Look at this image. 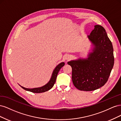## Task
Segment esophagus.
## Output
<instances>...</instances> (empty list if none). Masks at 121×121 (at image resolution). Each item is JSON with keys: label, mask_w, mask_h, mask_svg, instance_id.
I'll return each mask as SVG.
<instances>
[{"label": "esophagus", "mask_w": 121, "mask_h": 121, "mask_svg": "<svg viewBox=\"0 0 121 121\" xmlns=\"http://www.w3.org/2000/svg\"><path fill=\"white\" fill-rule=\"evenodd\" d=\"M64 58H65V60H68L71 58V56H70V55H69V54H66V55H65V56Z\"/></svg>", "instance_id": "esophagus-1"}]
</instances>
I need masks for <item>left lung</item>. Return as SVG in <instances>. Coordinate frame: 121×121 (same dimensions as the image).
<instances>
[{
    "mask_svg": "<svg viewBox=\"0 0 121 121\" xmlns=\"http://www.w3.org/2000/svg\"><path fill=\"white\" fill-rule=\"evenodd\" d=\"M89 39L95 46L86 60L69 61L72 68V78L76 88L81 91H93L107 82L114 65L112 42L104 28L95 25Z\"/></svg>",
    "mask_w": 121,
    "mask_h": 121,
    "instance_id": "obj_1",
    "label": "left lung"
}]
</instances>
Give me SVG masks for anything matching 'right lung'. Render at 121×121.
<instances>
[{"label": "right lung", "mask_w": 121, "mask_h": 121, "mask_svg": "<svg viewBox=\"0 0 121 121\" xmlns=\"http://www.w3.org/2000/svg\"><path fill=\"white\" fill-rule=\"evenodd\" d=\"M65 65L64 63H61L60 64L58 65H57V66L54 69V71L53 72V73L52 74V78H51L50 81L49 82L46 84L45 85L41 87H39V88H33V89H29V88H26L23 87L22 86L21 87L25 89V90L30 91V92H33V93H42V92H44L45 91H48L50 90L51 88H52V87L53 86L54 84L56 82V79L57 77V76L58 72H59L60 69L63 67L64 65Z\"/></svg>", "instance_id": "obj_1"}]
</instances>
